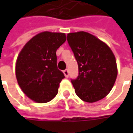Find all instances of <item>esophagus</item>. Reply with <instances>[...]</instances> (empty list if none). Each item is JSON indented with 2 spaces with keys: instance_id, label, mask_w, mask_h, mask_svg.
<instances>
[{
  "instance_id": "obj_1",
  "label": "esophagus",
  "mask_w": 133,
  "mask_h": 133,
  "mask_svg": "<svg viewBox=\"0 0 133 133\" xmlns=\"http://www.w3.org/2000/svg\"><path fill=\"white\" fill-rule=\"evenodd\" d=\"M64 74L66 78H68V77H69V71H68V69H65V70H64Z\"/></svg>"
}]
</instances>
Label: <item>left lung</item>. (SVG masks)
I'll list each match as a JSON object with an SVG mask.
<instances>
[{
	"label": "left lung",
	"mask_w": 133,
	"mask_h": 133,
	"mask_svg": "<svg viewBox=\"0 0 133 133\" xmlns=\"http://www.w3.org/2000/svg\"><path fill=\"white\" fill-rule=\"evenodd\" d=\"M67 41L78 65V76L71 79L76 95L89 103L104 98L118 75L113 52L105 43L86 32L67 34Z\"/></svg>",
	"instance_id": "obj_1"
}]
</instances>
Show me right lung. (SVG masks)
I'll return each mask as SVG.
<instances>
[{"mask_svg": "<svg viewBox=\"0 0 133 133\" xmlns=\"http://www.w3.org/2000/svg\"><path fill=\"white\" fill-rule=\"evenodd\" d=\"M65 41L64 33L43 32L29 40L18 55L15 66L18 84L37 103H46L58 93L64 75L58 69L56 51Z\"/></svg>", "mask_w": 133, "mask_h": 133, "instance_id": "add662e5", "label": "right lung"}]
</instances>
